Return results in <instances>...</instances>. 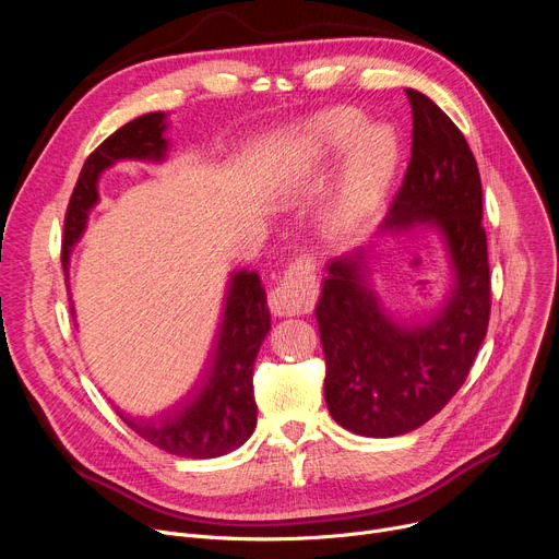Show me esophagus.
Instances as JSON below:
<instances>
[{
	"label": "esophagus",
	"instance_id": "34e87169",
	"mask_svg": "<svg viewBox=\"0 0 559 559\" xmlns=\"http://www.w3.org/2000/svg\"><path fill=\"white\" fill-rule=\"evenodd\" d=\"M319 297L317 260L299 255L287 264L278 285L270 292V310L278 317L306 314L314 308Z\"/></svg>",
	"mask_w": 559,
	"mask_h": 559
}]
</instances>
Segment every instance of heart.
<instances>
[{"instance_id": "heart-1", "label": "heart", "mask_w": 559, "mask_h": 559, "mask_svg": "<svg viewBox=\"0 0 559 559\" xmlns=\"http://www.w3.org/2000/svg\"><path fill=\"white\" fill-rule=\"evenodd\" d=\"M362 124L365 120L354 110H331L314 122V144L326 154H342L356 141ZM356 142L335 194V213L342 222H360L376 211L399 158L396 140L385 129H369Z\"/></svg>"}]
</instances>
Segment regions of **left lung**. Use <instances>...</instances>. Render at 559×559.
<instances>
[{
  "label": "left lung",
  "mask_w": 559,
  "mask_h": 559,
  "mask_svg": "<svg viewBox=\"0 0 559 559\" xmlns=\"http://www.w3.org/2000/svg\"><path fill=\"white\" fill-rule=\"evenodd\" d=\"M405 95L413 106V156L383 228L421 222L442 230L455 285L428 324L403 326L380 308L360 253L329 262L314 310L326 405L342 428L365 437L415 430L455 396L487 335L491 308L478 163L442 108L413 87Z\"/></svg>",
  "instance_id": "obj_1"
}]
</instances>
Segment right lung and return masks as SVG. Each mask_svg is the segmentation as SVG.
<instances>
[{
	"mask_svg": "<svg viewBox=\"0 0 559 559\" xmlns=\"http://www.w3.org/2000/svg\"><path fill=\"white\" fill-rule=\"evenodd\" d=\"M165 112H146L108 135L87 156L68 203L63 226V270L85 228L87 211L97 203L99 174L117 160H163L167 152ZM272 329L267 295L255 272L240 270L228 281L224 317L209 365L194 390L158 417L120 419L165 453L205 460L240 449L255 428L253 362Z\"/></svg>",
	"mask_w": 559,
	"mask_h": 559,
	"instance_id": "right-lung-1",
	"label": "right lung"
}]
</instances>
